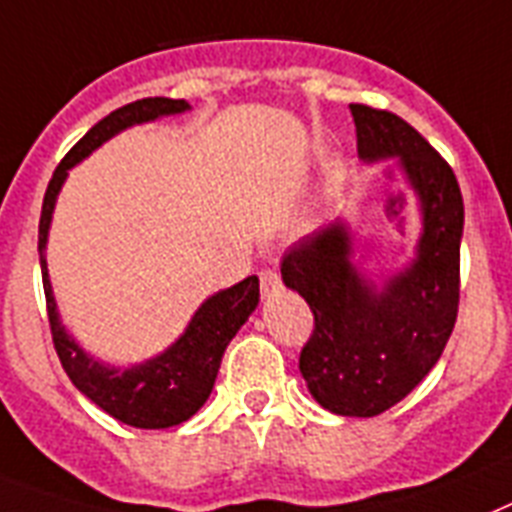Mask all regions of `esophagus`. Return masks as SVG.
<instances>
[{"label": "esophagus", "instance_id": "obj_1", "mask_svg": "<svg viewBox=\"0 0 512 512\" xmlns=\"http://www.w3.org/2000/svg\"><path fill=\"white\" fill-rule=\"evenodd\" d=\"M260 292H263V297H273V294L281 292V276L273 268L260 270Z\"/></svg>", "mask_w": 512, "mask_h": 512}]
</instances>
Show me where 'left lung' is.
<instances>
[{
  "mask_svg": "<svg viewBox=\"0 0 512 512\" xmlns=\"http://www.w3.org/2000/svg\"><path fill=\"white\" fill-rule=\"evenodd\" d=\"M350 112L360 157H400L421 197L418 257L378 292L350 263L347 228L331 223L286 249L281 276L313 310L299 352L310 394L336 415L371 418L421 384L458 321L463 197L450 162L400 115L368 105Z\"/></svg>",
  "mask_w": 512,
  "mask_h": 512,
  "instance_id": "8db88e82",
  "label": "left lung"
}]
</instances>
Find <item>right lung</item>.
<instances>
[{
    "label": "right lung",
    "instance_id": "obj_1",
    "mask_svg": "<svg viewBox=\"0 0 512 512\" xmlns=\"http://www.w3.org/2000/svg\"><path fill=\"white\" fill-rule=\"evenodd\" d=\"M184 110H189L186 99L168 97L136 99L131 105L112 110L107 118L99 120L97 126L89 128V134L83 136L68 155L62 157L47 186L44 205H41L39 257L54 350H57L62 368L70 376V381L76 384L78 392L86 394L94 405L102 407L115 421L136 426V429L178 426V423L189 421L191 415L205 405L210 392H213L215 376H218L220 360H223L228 342L234 339L236 331L244 326L249 313L257 307L260 281H257V276H249L226 292H218L199 307L184 336L168 352L157 355L155 360H147L144 365H134L128 371H115V368H107V365L91 360L70 339L65 326L60 323V315L54 307L52 284H49L44 249H47L54 199L60 194L68 168H73L78 160H83L102 141H107L123 128L147 123V120H155L160 115H176V112Z\"/></svg>",
    "mask_w": 512,
    "mask_h": 512
}]
</instances>
